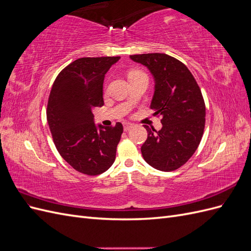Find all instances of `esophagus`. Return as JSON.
Instances as JSON below:
<instances>
[{
	"label": "esophagus",
	"instance_id": "1",
	"mask_svg": "<svg viewBox=\"0 0 251 251\" xmlns=\"http://www.w3.org/2000/svg\"><path fill=\"white\" fill-rule=\"evenodd\" d=\"M132 127H133V125H132V124H128V123H125V124H124V130H125V131H130Z\"/></svg>",
	"mask_w": 251,
	"mask_h": 251
}]
</instances>
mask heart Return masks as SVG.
Here are the masks:
<instances>
[{"instance_id": "obj_1", "label": "heart", "mask_w": 251, "mask_h": 251, "mask_svg": "<svg viewBox=\"0 0 251 251\" xmlns=\"http://www.w3.org/2000/svg\"><path fill=\"white\" fill-rule=\"evenodd\" d=\"M136 73H142V72H139V71H133V72H131V74H130V75H132V74H136Z\"/></svg>"}]
</instances>
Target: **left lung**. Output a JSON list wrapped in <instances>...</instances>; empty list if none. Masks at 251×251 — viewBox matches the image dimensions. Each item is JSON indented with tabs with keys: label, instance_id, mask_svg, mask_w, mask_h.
Returning a JSON list of instances; mask_svg holds the SVG:
<instances>
[{
	"label": "left lung",
	"instance_id": "1",
	"mask_svg": "<svg viewBox=\"0 0 251 251\" xmlns=\"http://www.w3.org/2000/svg\"><path fill=\"white\" fill-rule=\"evenodd\" d=\"M146 66L155 79L151 102L162 128L144 126L148 139L142 144L144 160L154 169L172 172L181 168L198 149L205 126V102L193 74L180 60L164 53L130 55Z\"/></svg>",
	"mask_w": 251,
	"mask_h": 251
}]
</instances>
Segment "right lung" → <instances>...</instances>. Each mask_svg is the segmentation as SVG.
Here are the masks:
<instances>
[{"instance_id":"right-lung-1","label":"right lung","mask_w":251,"mask_h":251,"mask_svg":"<svg viewBox=\"0 0 251 251\" xmlns=\"http://www.w3.org/2000/svg\"><path fill=\"white\" fill-rule=\"evenodd\" d=\"M119 58L74 60L59 72L49 95L47 120L56 150L75 171L89 176L111 168L124 132L120 123L97 127L92 113L94 108L103 105L104 75Z\"/></svg>"}]
</instances>
